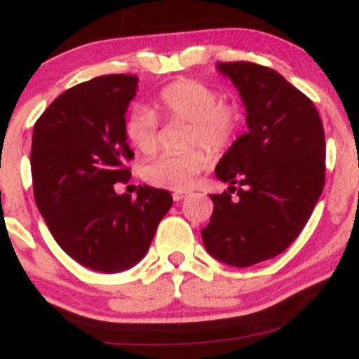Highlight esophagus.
Here are the masks:
<instances>
[{
    "mask_svg": "<svg viewBox=\"0 0 359 359\" xmlns=\"http://www.w3.org/2000/svg\"><path fill=\"white\" fill-rule=\"evenodd\" d=\"M185 196H187V192H177L175 191L174 194H172V197H174V201H177V203H179V201H182Z\"/></svg>",
    "mask_w": 359,
    "mask_h": 359,
    "instance_id": "1",
    "label": "esophagus"
}]
</instances>
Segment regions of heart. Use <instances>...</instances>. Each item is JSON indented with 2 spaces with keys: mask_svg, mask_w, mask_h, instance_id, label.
Wrapping results in <instances>:
<instances>
[{
  "mask_svg": "<svg viewBox=\"0 0 359 359\" xmlns=\"http://www.w3.org/2000/svg\"><path fill=\"white\" fill-rule=\"evenodd\" d=\"M156 109L167 121L187 123L185 145H201L211 154H221L233 145L241 126L236 104L222 102L219 90L204 82L180 79L163 88L156 96ZM128 142L145 155L158 148V119L147 106H135L125 121ZM208 156L192 150L182 155H162L143 168L148 184L168 191H189L204 170Z\"/></svg>",
  "mask_w": 359,
  "mask_h": 359,
  "instance_id": "heart-1",
  "label": "heart"
}]
</instances>
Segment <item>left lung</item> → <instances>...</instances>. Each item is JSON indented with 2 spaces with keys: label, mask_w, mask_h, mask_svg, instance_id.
Listing matches in <instances>:
<instances>
[{
  "label": "left lung",
  "mask_w": 359,
  "mask_h": 359,
  "mask_svg": "<svg viewBox=\"0 0 359 359\" xmlns=\"http://www.w3.org/2000/svg\"><path fill=\"white\" fill-rule=\"evenodd\" d=\"M216 69L236 86L248 131L216 165L229 192L211 196L203 241L211 257L245 269L277 257L307 224L324 187V128L312 101L273 69L251 62Z\"/></svg>",
  "instance_id": "8db88e82"
}]
</instances>
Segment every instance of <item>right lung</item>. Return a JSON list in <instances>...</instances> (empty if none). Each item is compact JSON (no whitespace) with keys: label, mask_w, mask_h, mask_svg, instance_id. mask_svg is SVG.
Wrapping results in <instances>:
<instances>
[{"label":"right lung","mask_w":359,"mask_h":359,"mask_svg":"<svg viewBox=\"0 0 359 359\" xmlns=\"http://www.w3.org/2000/svg\"><path fill=\"white\" fill-rule=\"evenodd\" d=\"M138 77L111 74L74 86L43 111L32 137L36 208L52 236L82 266L118 273L147 255L170 192L140 185L137 199L116 194L133 158L125 114Z\"/></svg>","instance_id":"add662e5"}]
</instances>
